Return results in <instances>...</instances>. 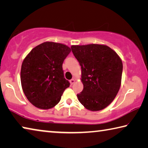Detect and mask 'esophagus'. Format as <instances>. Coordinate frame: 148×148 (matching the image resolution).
<instances>
[{"label": "esophagus", "mask_w": 148, "mask_h": 148, "mask_svg": "<svg viewBox=\"0 0 148 148\" xmlns=\"http://www.w3.org/2000/svg\"><path fill=\"white\" fill-rule=\"evenodd\" d=\"M70 83H71V85L72 86V85H73L74 83H75V79H72L70 80Z\"/></svg>", "instance_id": "obj_1"}]
</instances>
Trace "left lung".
<instances>
[{"mask_svg": "<svg viewBox=\"0 0 148 148\" xmlns=\"http://www.w3.org/2000/svg\"><path fill=\"white\" fill-rule=\"evenodd\" d=\"M71 49L82 69L84 89L77 94L80 103L91 111L105 108L114 101L121 86V59L104 45L72 46Z\"/></svg>", "mask_w": 148, "mask_h": 148, "instance_id": "8db88e82", "label": "left lung"}]
</instances>
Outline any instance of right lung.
<instances>
[{
	"label": "right lung",
	"mask_w": 148,
	"mask_h": 148,
	"mask_svg": "<svg viewBox=\"0 0 148 148\" xmlns=\"http://www.w3.org/2000/svg\"><path fill=\"white\" fill-rule=\"evenodd\" d=\"M66 45L46 42L32 49L21 65V82L29 102L49 109L59 102L70 82L64 78L62 63L71 52Z\"/></svg>",
	"instance_id": "right-lung-1"
}]
</instances>
